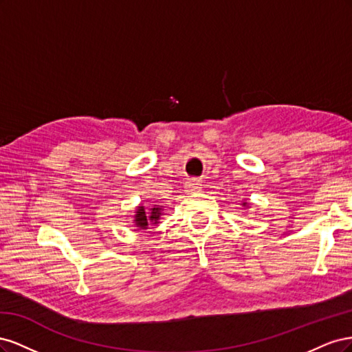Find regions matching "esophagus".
Wrapping results in <instances>:
<instances>
[{"label": "esophagus", "mask_w": 352, "mask_h": 352, "mask_svg": "<svg viewBox=\"0 0 352 352\" xmlns=\"http://www.w3.org/2000/svg\"><path fill=\"white\" fill-rule=\"evenodd\" d=\"M201 184L198 182V180H189L188 182V185H186V189H188V192H190V194H195V192H199L201 190Z\"/></svg>", "instance_id": "34e87169"}]
</instances>
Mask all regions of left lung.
<instances>
[{
	"mask_svg": "<svg viewBox=\"0 0 352 352\" xmlns=\"http://www.w3.org/2000/svg\"><path fill=\"white\" fill-rule=\"evenodd\" d=\"M242 206H247V202H242Z\"/></svg>",
	"mask_w": 352,
	"mask_h": 352,
	"instance_id": "1",
	"label": "left lung"
}]
</instances>
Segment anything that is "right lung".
Here are the masks:
<instances>
[{"label":"right lung","instance_id":"add662e5","mask_svg":"<svg viewBox=\"0 0 352 352\" xmlns=\"http://www.w3.org/2000/svg\"><path fill=\"white\" fill-rule=\"evenodd\" d=\"M163 214V208L162 206H154L150 212H146L144 206H140L136 208V214H135V225L140 229H146L150 225H157L160 217Z\"/></svg>","mask_w":352,"mask_h":352}]
</instances>
